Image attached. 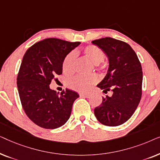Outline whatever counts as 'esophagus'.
I'll return each mask as SVG.
<instances>
[{
    "label": "esophagus",
    "instance_id": "esophagus-1",
    "mask_svg": "<svg viewBox=\"0 0 160 160\" xmlns=\"http://www.w3.org/2000/svg\"><path fill=\"white\" fill-rule=\"evenodd\" d=\"M79 95H80V97H82V98H89V95H88V94L81 93V94H79Z\"/></svg>",
    "mask_w": 160,
    "mask_h": 160
}]
</instances>
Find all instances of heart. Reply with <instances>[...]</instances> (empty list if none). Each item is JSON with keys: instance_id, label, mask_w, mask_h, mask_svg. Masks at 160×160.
<instances>
[{"instance_id": "obj_1", "label": "heart", "mask_w": 160, "mask_h": 160, "mask_svg": "<svg viewBox=\"0 0 160 160\" xmlns=\"http://www.w3.org/2000/svg\"><path fill=\"white\" fill-rule=\"evenodd\" d=\"M82 52L84 56L96 65L101 62L105 58L103 52L95 45L87 46L83 49ZM75 57V54L71 52L65 58L62 65V71L65 74L69 75L73 73ZM96 82L97 78L93 75L76 76L68 81L67 86L79 92H87L90 89L92 86L95 84Z\"/></svg>"}]
</instances>
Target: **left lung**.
<instances>
[{
    "label": "left lung",
    "mask_w": 160,
    "mask_h": 160,
    "mask_svg": "<svg viewBox=\"0 0 160 160\" xmlns=\"http://www.w3.org/2000/svg\"><path fill=\"white\" fill-rule=\"evenodd\" d=\"M108 58V68L97 85L104 93L111 90V97L102 98L94 113L100 123L115 127L126 122L136 110L142 95L143 72L141 62L128 43L110 37L92 41Z\"/></svg>",
    "instance_id": "left-lung-1"
}]
</instances>
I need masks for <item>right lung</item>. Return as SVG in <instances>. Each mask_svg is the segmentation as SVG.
I'll list each match as a JSON object with an SVG mask.
<instances>
[{
    "instance_id": "right-lung-1",
    "label": "right lung",
    "mask_w": 160,
    "mask_h": 160,
    "mask_svg": "<svg viewBox=\"0 0 160 160\" xmlns=\"http://www.w3.org/2000/svg\"><path fill=\"white\" fill-rule=\"evenodd\" d=\"M81 42L46 38L27 50L17 76L22 106L28 118L45 129H55L68 120L78 94L66 89L60 94L50 88L57 75L62 73L65 57Z\"/></svg>"
}]
</instances>
